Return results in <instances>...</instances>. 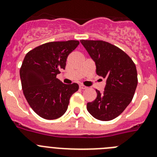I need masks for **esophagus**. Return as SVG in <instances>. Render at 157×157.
Segmentation results:
<instances>
[{
    "instance_id": "1",
    "label": "esophagus",
    "mask_w": 157,
    "mask_h": 157,
    "mask_svg": "<svg viewBox=\"0 0 157 157\" xmlns=\"http://www.w3.org/2000/svg\"><path fill=\"white\" fill-rule=\"evenodd\" d=\"M79 88L81 89V90H86V89L87 88V87H86V86H83V85H80Z\"/></svg>"
}]
</instances>
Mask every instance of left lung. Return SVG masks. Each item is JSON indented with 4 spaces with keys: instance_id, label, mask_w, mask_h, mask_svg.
Instances as JSON below:
<instances>
[{
    "instance_id": "obj_1",
    "label": "left lung",
    "mask_w": 157,
    "mask_h": 157,
    "mask_svg": "<svg viewBox=\"0 0 157 157\" xmlns=\"http://www.w3.org/2000/svg\"><path fill=\"white\" fill-rule=\"evenodd\" d=\"M96 64V74L106 78L104 91L87 103L89 113L100 121H110L121 114L132 100L138 84L137 70L122 50L102 40H81Z\"/></svg>"
}]
</instances>
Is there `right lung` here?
I'll use <instances>...</instances> for the list:
<instances>
[{
	"label": "right lung",
	"instance_id": "obj_1",
	"mask_svg": "<svg viewBox=\"0 0 157 157\" xmlns=\"http://www.w3.org/2000/svg\"><path fill=\"white\" fill-rule=\"evenodd\" d=\"M79 42H50L30 50L20 68L23 93L31 108L47 120L59 118L67 110L69 100L78 90L77 83L64 84L57 75L65 69L67 57Z\"/></svg>",
	"mask_w": 157,
	"mask_h": 157
}]
</instances>
